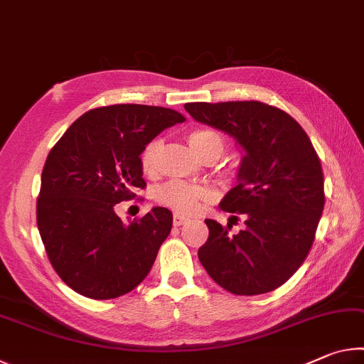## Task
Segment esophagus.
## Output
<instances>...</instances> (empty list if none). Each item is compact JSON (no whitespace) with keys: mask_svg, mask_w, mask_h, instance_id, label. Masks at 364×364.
<instances>
[{"mask_svg":"<svg viewBox=\"0 0 364 364\" xmlns=\"http://www.w3.org/2000/svg\"><path fill=\"white\" fill-rule=\"evenodd\" d=\"M186 221H188V218L183 217V215H178V213L173 215V225L175 226H181V225L186 223Z\"/></svg>","mask_w":364,"mask_h":364,"instance_id":"esophagus-1","label":"esophagus"}]
</instances>
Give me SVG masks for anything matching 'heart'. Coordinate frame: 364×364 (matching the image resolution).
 Here are the masks:
<instances>
[{"mask_svg":"<svg viewBox=\"0 0 364 364\" xmlns=\"http://www.w3.org/2000/svg\"><path fill=\"white\" fill-rule=\"evenodd\" d=\"M188 144L197 157L204 160L205 157L218 159L225 149V139L217 130L212 128H197L188 134ZM162 143L159 139L151 141L141 154V167L146 175H152L157 168L159 154ZM156 199L159 204L171 208L183 215H194L200 210L204 204L213 199L212 189L199 184H191L186 181H168L157 189Z\"/></svg>","mask_w":364,"mask_h":364,"instance_id":"1","label":"heart"}]
</instances>
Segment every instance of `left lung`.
Returning a JSON list of instances; mask_svg holds the SVG:
<instances>
[{
	"instance_id": "1",
	"label": "left lung",
	"mask_w": 364,
	"mask_h": 364,
	"mask_svg": "<svg viewBox=\"0 0 364 364\" xmlns=\"http://www.w3.org/2000/svg\"><path fill=\"white\" fill-rule=\"evenodd\" d=\"M184 109L230 134L242 151L237 183L220 208L242 213L245 230L230 234V226L207 218L208 239L197 252L202 267L231 294L274 291L305 262L324 208L321 162L311 141L291 115L260 101L189 102Z\"/></svg>"
}]
</instances>
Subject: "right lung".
Instances as JSON below:
<instances>
[{"instance_id": "1", "label": "right lung", "mask_w": 364, "mask_h": 364, "mask_svg": "<svg viewBox=\"0 0 364 364\" xmlns=\"http://www.w3.org/2000/svg\"><path fill=\"white\" fill-rule=\"evenodd\" d=\"M184 117L167 107L115 104L83 114L48 154L36 223L59 278L96 300L133 291L156 262L173 225L165 207L128 223L115 204L143 189L141 154Z\"/></svg>"}]
</instances>
